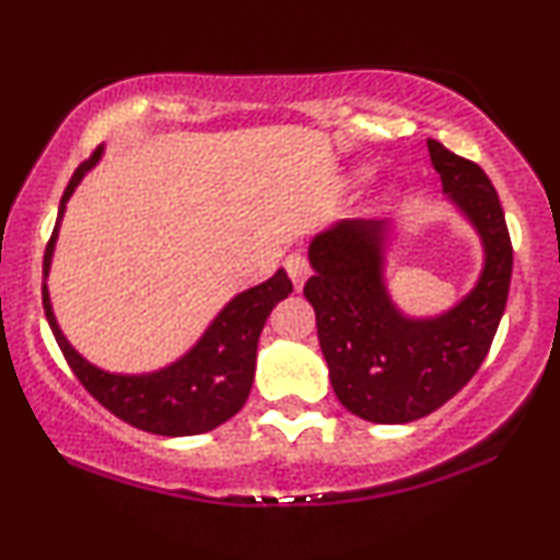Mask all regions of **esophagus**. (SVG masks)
<instances>
[{"label":"esophagus","instance_id":"obj_1","mask_svg":"<svg viewBox=\"0 0 560 560\" xmlns=\"http://www.w3.org/2000/svg\"><path fill=\"white\" fill-rule=\"evenodd\" d=\"M284 268H287L289 279H292L294 289H302V287H305V281H307V276H310V266H307V258H305V255H300V253L287 255Z\"/></svg>","mask_w":560,"mask_h":560}]
</instances>
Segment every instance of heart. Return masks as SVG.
I'll use <instances>...</instances> for the list:
<instances>
[{
    "mask_svg": "<svg viewBox=\"0 0 560 560\" xmlns=\"http://www.w3.org/2000/svg\"><path fill=\"white\" fill-rule=\"evenodd\" d=\"M360 177H368V170H362V172H360Z\"/></svg>",
    "mask_w": 560,
    "mask_h": 560,
    "instance_id": "obj_1",
    "label": "heart"
}]
</instances>
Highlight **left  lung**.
<instances>
[{
    "instance_id": "1",
    "label": "left lung",
    "mask_w": 560,
    "mask_h": 560,
    "mask_svg": "<svg viewBox=\"0 0 560 560\" xmlns=\"http://www.w3.org/2000/svg\"><path fill=\"white\" fill-rule=\"evenodd\" d=\"M443 195L475 229L482 271L464 298L438 315H407L388 292L394 224L345 219L310 240L315 310L331 386L349 412L378 425L420 420L459 394L482 365L509 300L514 250L488 174L428 140Z\"/></svg>"
}]
</instances>
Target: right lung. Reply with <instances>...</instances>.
<instances>
[{
    "instance_id": "right-lung-1",
    "label": "right lung",
    "mask_w": 560,
    "mask_h": 560,
    "mask_svg": "<svg viewBox=\"0 0 560 560\" xmlns=\"http://www.w3.org/2000/svg\"><path fill=\"white\" fill-rule=\"evenodd\" d=\"M101 156H104V148H98L85 164L78 166L62 195V203H59L57 224H54L44 255L46 320H49L54 339L78 381L91 390L93 399H98L119 420L130 422L132 428L148 430V433L170 438L208 433L245 407L255 381L260 331L271 310L292 294V281L287 279L284 268H279L262 284L234 294L185 354L170 365L151 370V373H112V370L88 362L59 328L46 279L51 271L54 247L59 240L67 200L72 198V192L78 190L85 174L98 164Z\"/></svg>"
}]
</instances>
